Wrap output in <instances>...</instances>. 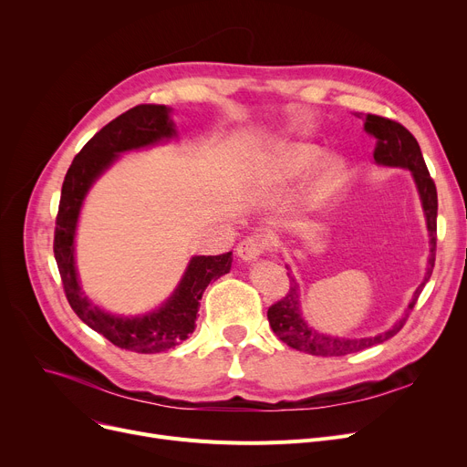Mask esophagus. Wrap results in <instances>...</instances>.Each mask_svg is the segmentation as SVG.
Returning a JSON list of instances; mask_svg holds the SVG:
<instances>
[{"label":"esophagus","instance_id":"34e87169","mask_svg":"<svg viewBox=\"0 0 467 467\" xmlns=\"http://www.w3.org/2000/svg\"><path fill=\"white\" fill-rule=\"evenodd\" d=\"M268 248V238L263 234H250L244 238L238 246H236V254L240 259L244 261H254L257 259L265 250Z\"/></svg>","mask_w":467,"mask_h":467}]
</instances>
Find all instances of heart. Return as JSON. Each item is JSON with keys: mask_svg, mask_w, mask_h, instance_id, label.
<instances>
[{"mask_svg": "<svg viewBox=\"0 0 467 467\" xmlns=\"http://www.w3.org/2000/svg\"><path fill=\"white\" fill-rule=\"evenodd\" d=\"M320 150L316 145L299 143L289 147L287 151L278 159V164L275 168V180L276 182H289L301 178L305 171H308L317 161H320ZM342 166L337 162H329L320 174H317L308 189V202L312 206H317L326 202L329 196L335 192V189L342 182Z\"/></svg>", "mask_w": 467, "mask_h": 467, "instance_id": "b5f03b06", "label": "heart"}]
</instances>
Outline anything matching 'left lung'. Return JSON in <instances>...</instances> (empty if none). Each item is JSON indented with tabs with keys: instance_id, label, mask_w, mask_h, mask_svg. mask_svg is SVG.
Returning <instances> with one entry per match:
<instances>
[{
	"instance_id": "8db88e82",
	"label": "left lung",
	"mask_w": 467,
	"mask_h": 467,
	"mask_svg": "<svg viewBox=\"0 0 467 467\" xmlns=\"http://www.w3.org/2000/svg\"><path fill=\"white\" fill-rule=\"evenodd\" d=\"M363 130L373 136L377 140L375 145V161L384 166H400V168H409L414 176L416 187H419L422 206L426 212V221H428V231L431 236V257H430V266H428V275L424 282L419 285V289L414 291L412 301L409 303L405 317L388 329L382 335L377 337H367V338H338V337H329L324 333H317L312 327L305 324L301 317L299 310V285L296 278L289 276V289L285 296L275 303L271 308H268V324H271L273 331L276 337L285 342L287 347L312 354V356H347L354 354L365 348H371L375 345H380V342L388 340L400 333V329L405 326L409 312H412L416 301H419L422 287L431 276L433 265H435V248H437V189L435 182L431 180L428 166L424 162L420 145L416 141V138L403 127L398 120H391L388 117L380 115H367L363 122Z\"/></svg>"
}]
</instances>
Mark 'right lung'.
Wrapping results in <instances>:
<instances>
[{"instance_id": "right-lung-1", "label": "right lung", "mask_w": 467, "mask_h": 467, "mask_svg": "<svg viewBox=\"0 0 467 467\" xmlns=\"http://www.w3.org/2000/svg\"><path fill=\"white\" fill-rule=\"evenodd\" d=\"M174 134L168 109L159 104H140L108 122L85 143L67 168L57 213L53 250L69 306L90 329L104 335L115 347L138 354L174 348L192 333L204 289L212 280L231 271V252L192 257L174 296L157 312L141 317H117L88 303L81 293L73 263V234L88 187L119 153L157 143Z\"/></svg>"}]
</instances>
